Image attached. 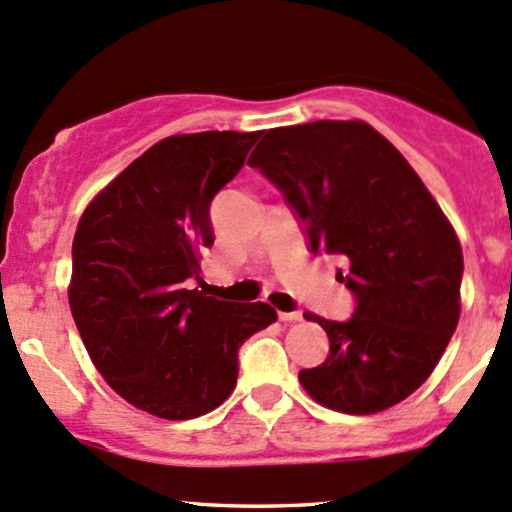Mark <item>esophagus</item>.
<instances>
[{
	"instance_id": "obj_1",
	"label": "esophagus",
	"mask_w": 512,
	"mask_h": 512,
	"mask_svg": "<svg viewBox=\"0 0 512 512\" xmlns=\"http://www.w3.org/2000/svg\"><path fill=\"white\" fill-rule=\"evenodd\" d=\"M301 318V311H279V320L282 323H299Z\"/></svg>"
}]
</instances>
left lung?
<instances>
[{"instance_id":"left-lung-1","label":"left lung","mask_w":512,"mask_h":512,"mask_svg":"<svg viewBox=\"0 0 512 512\" xmlns=\"http://www.w3.org/2000/svg\"><path fill=\"white\" fill-rule=\"evenodd\" d=\"M257 167L303 223L308 250L338 255L355 296L350 320H316L330 355L301 386L333 411L396 406L440 362L459 323L464 257L457 233L408 160L364 121L272 128Z\"/></svg>"}]
</instances>
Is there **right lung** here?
I'll list each match as a JSON object with an SVG mask.
<instances>
[{
  "label": "right lung",
  "mask_w": 512,
  "mask_h": 512,
  "mask_svg": "<svg viewBox=\"0 0 512 512\" xmlns=\"http://www.w3.org/2000/svg\"><path fill=\"white\" fill-rule=\"evenodd\" d=\"M260 131L170 136L145 150L82 213L72 240V318L121 398L165 420L213 411L238 381L240 345L277 320L269 303L218 301L199 279L211 201Z\"/></svg>",
  "instance_id": "right-lung-1"
}]
</instances>
